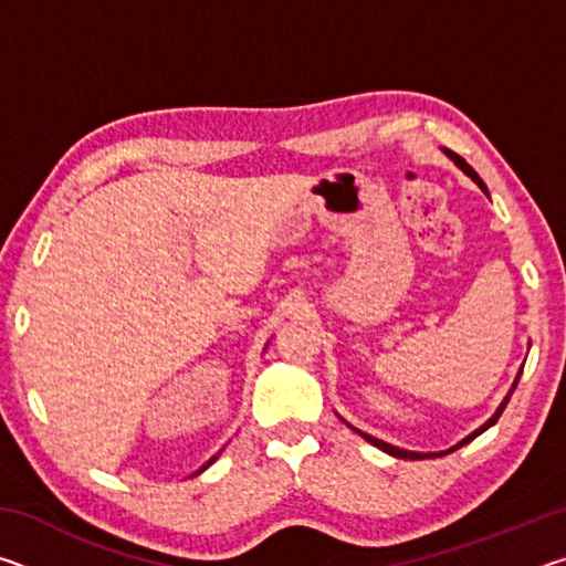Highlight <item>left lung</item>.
<instances>
[{"label": "left lung", "instance_id": "left-lung-1", "mask_svg": "<svg viewBox=\"0 0 566 566\" xmlns=\"http://www.w3.org/2000/svg\"><path fill=\"white\" fill-rule=\"evenodd\" d=\"M444 155H447L449 159H452V161H454V165H457L459 169H462L467 177H472V181H474V185H479V189H482V191H484V195H486V185H484V181H482V179H479V175H476V171H474L472 167H469V165H467V161H464L462 157H459V155H454V151H449V149H444ZM520 377H522V369H520V375H516V379H514V385H512V389H510V391H506V397L502 399V405H500V407H496V411H494V415H492L490 419H486L482 427H479V429H474V432H472V434H467V437L462 439V442H457L454 447H449V449H444V452H409V449H399V447H395V444H387V442H381V439H377V437H371V434H367V432H361V429H357V427H352V424H349V421H347V419H344V417H339V415H337V417H339V419L344 421V424H347V427L352 429V432H357V434H359L361 439H367V442H369V444H375L377 449H381V452H387V454H391V457H397V459H432V457H444V454H449V452H454V449H459V447H464V444H469V442H472V439H474V437H479V434H482V432H486V429H490V427L494 424V421L502 417V411H504V407H506V401H510V397H512V391H514V387H516V381H520Z\"/></svg>", "mask_w": 566, "mask_h": 566}]
</instances>
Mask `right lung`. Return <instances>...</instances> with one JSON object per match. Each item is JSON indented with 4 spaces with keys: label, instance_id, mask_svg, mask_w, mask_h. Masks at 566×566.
Segmentation results:
<instances>
[{
    "label": "right lung",
    "instance_id": "add662e5",
    "mask_svg": "<svg viewBox=\"0 0 566 566\" xmlns=\"http://www.w3.org/2000/svg\"><path fill=\"white\" fill-rule=\"evenodd\" d=\"M214 459H217V457H212V459H209V462H207V464H205V467H199V469H197V472H195V474H199V472H205V469H207V467H209V464H212V462H214Z\"/></svg>",
    "mask_w": 566,
    "mask_h": 566
}]
</instances>
